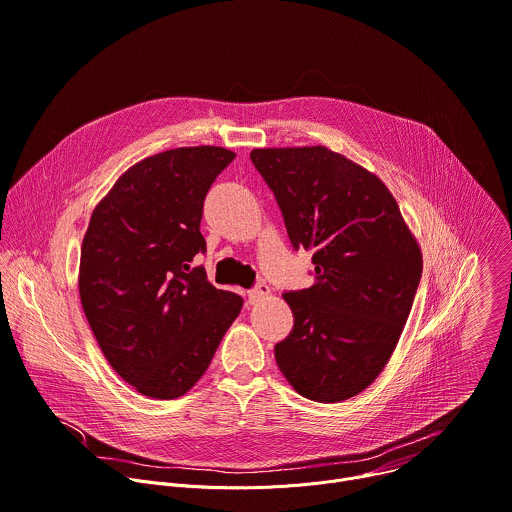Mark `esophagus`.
Segmentation results:
<instances>
[{
  "label": "esophagus",
  "mask_w": 512,
  "mask_h": 512,
  "mask_svg": "<svg viewBox=\"0 0 512 512\" xmlns=\"http://www.w3.org/2000/svg\"><path fill=\"white\" fill-rule=\"evenodd\" d=\"M270 294V286L268 284H258V286H254L252 290H248V302L250 304H256V302H260L262 298H266Z\"/></svg>",
  "instance_id": "esophagus-1"
}]
</instances>
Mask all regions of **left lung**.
Masks as SVG:
<instances>
[{
	"label": "left lung",
	"mask_w": 512,
	"mask_h": 512,
	"mask_svg": "<svg viewBox=\"0 0 512 512\" xmlns=\"http://www.w3.org/2000/svg\"><path fill=\"white\" fill-rule=\"evenodd\" d=\"M315 284L284 292L294 327L276 343L286 381L321 403L367 389L387 365L422 278V250L385 183L323 145L250 153Z\"/></svg>",
	"instance_id": "1"
}]
</instances>
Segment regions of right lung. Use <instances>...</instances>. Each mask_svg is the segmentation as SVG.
<instances>
[{"instance_id":"1","label":"right lung","mask_w":512,"mask_h":512,"mask_svg":"<svg viewBox=\"0 0 512 512\" xmlns=\"http://www.w3.org/2000/svg\"><path fill=\"white\" fill-rule=\"evenodd\" d=\"M234 157L212 145L151 155L90 216L78 272L82 309L102 355L147 397L187 393L242 311V296L191 268L206 252L203 199Z\"/></svg>"}]
</instances>
